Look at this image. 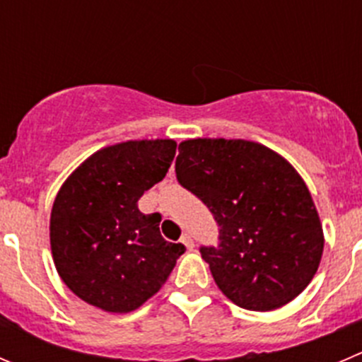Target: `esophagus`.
I'll list each match as a JSON object with an SVG mask.
<instances>
[{"instance_id":"obj_1","label":"esophagus","mask_w":362,"mask_h":362,"mask_svg":"<svg viewBox=\"0 0 362 362\" xmlns=\"http://www.w3.org/2000/svg\"><path fill=\"white\" fill-rule=\"evenodd\" d=\"M181 242L185 243V245H187V249H194V238H192V235H188V233H185L183 236H181Z\"/></svg>"}]
</instances>
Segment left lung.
Segmentation results:
<instances>
[{"mask_svg":"<svg viewBox=\"0 0 362 362\" xmlns=\"http://www.w3.org/2000/svg\"><path fill=\"white\" fill-rule=\"evenodd\" d=\"M175 177L218 226V245L199 250L229 300L272 311L305 290L322 259L323 230L308 187L284 158L247 140H187Z\"/></svg>","mask_w":362,"mask_h":362,"instance_id":"8db88e82","label":"left lung"}]
</instances>
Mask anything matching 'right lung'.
<instances>
[{
  "mask_svg": "<svg viewBox=\"0 0 362 362\" xmlns=\"http://www.w3.org/2000/svg\"><path fill=\"white\" fill-rule=\"evenodd\" d=\"M174 140L106 147L76 168L54 199L49 238L54 267L69 290L108 313H129L167 281L183 243L161 236L158 213L139 199L167 174Z\"/></svg>",
  "mask_w": 362,
  "mask_h": 362,
  "instance_id": "add662e5",
  "label": "right lung"
}]
</instances>
